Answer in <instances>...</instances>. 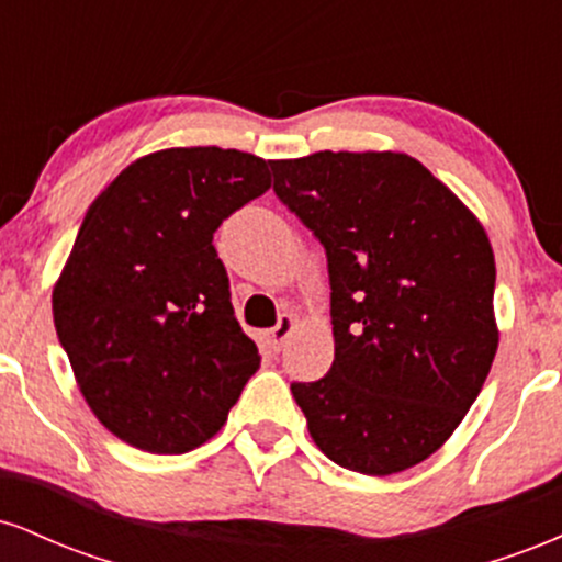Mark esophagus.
Here are the masks:
<instances>
[{
	"instance_id": "obj_1",
	"label": "esophagus",
	"mask_w": 562,
	"mask_h": 562,
	"mask_svg": "<svg viewBox=\"0 0 562 562\" xmlns=\"http://www.w3.org/2000/svg\"><path fill=\"white\" fill-rule=\"evenodd\" d=\"M295 325H299V322H295L293 314H282L280 322H277V327H272V330L267 333V340H269V346H272L274 351H280V348L285 346V340L290 338V335H293Z\"/></svg>"
}]
</instances>
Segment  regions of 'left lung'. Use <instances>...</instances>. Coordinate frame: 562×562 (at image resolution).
I'll return each instance as SVG.
<instances>
[{
    "mask_svg": "<svg viewBox=\"0 0 562 562\" xmlns=\"http://www.w3.org/2000/svg\"><path fill=\"white\" fill-rule=\"evenodd\" d=\"M274 192L327 250L335 359L293 383L314 443L391 475L454 434L499 346L494 250L479 216L406 153L269 160Z\"/></svg>",
    "mask_w": 562,
    "mask_h": 562,
    "instance_id": "obj_1",
    "label": "left lung"
}]
</instances>
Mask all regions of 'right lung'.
Listing matches in <instances>:
<instances>
[{
	"instance_id": "add662e5",
	"label": "right lung",
	"mask_w": 562,
	"mask_h": 562,
	"mask_svg": "<svg viewBox=\"0 0 562 562\" xmlns=\"http://www.w3.org/2000/svg\"><path fill=\"white\" fill-rule=\"evenodd\" d=\"M269 187L259 156L166 147L89 205L53 288L55 330L83 402L128 447L198 449L259 370L214 232Z\"/></svg>"
}]
</instances>
